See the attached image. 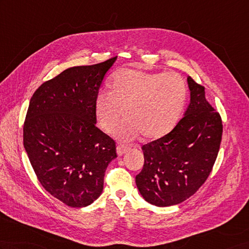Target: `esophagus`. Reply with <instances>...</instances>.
<instances>
[{
	"label": "esophagus",
	"instance_id": "esophagus-1",
	"mask_svg": "<svg viewBox=\"0 0 249 249\" xmlns=\"http://www.w3.org/2000/svg\"><path fill=\"white\" fill-rule=\"evenodd\" d=\"M128 151H129V147L124 145V144H119V145L117 146V154H118V156H123L124 154H126Z\"/></svg>",
	"mask_w": 249,
	"mask_h": 249
}]
</instances>
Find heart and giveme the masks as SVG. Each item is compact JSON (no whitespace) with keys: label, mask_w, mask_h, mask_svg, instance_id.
<instances>
[{"label":"heart","mask_w":249,"mask_h":249,"mask_svg":"<svg viewBox=\"0 0 249 249\" xmlns=\"http://www.w3.org/2000/svg\"><path fill=\"white\" fill-rule=\"evenodd\" d=\"M186 98L187 87L180 75L125 69L113 77L111 91L98 92L95 113L102 128L111 132L125 110L126 120L115 136L132 140L141 134L145 140H157L180 120Z\"/></svg>","instance_id":"obj_1"}]
</instances>
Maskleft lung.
Returning <instances> with one entry per match:
<instances>
[{
	"label": "left lung",
	"instance_id": "8db88e82",
	"mask_svg": "<svg viewBox=\"0 0 249 249\" xmlns=\"http://www.w3.org/2000/svg\"><path fill=\"white\" fill-rule=\"evenodd\" d=\"M190 105L164 137L142 146L144 165L136 176L147 203L169 207L192 196L210 175L222 141L221 115L207 102L205 87L188 77Z\"/></svg>",
	"mask_w": 249,
	"mask_h": 249
}]
</instances>
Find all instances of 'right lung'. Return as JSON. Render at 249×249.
<instances>
[{
    "instance_id": "obj_1",
    "label": "right lung",
    "mask_w": 249,
    "mask_h": 249,
    "mask_svg": "<svg viewBox=\"0 0 249 249\" xmlns=\"http://www.w3.org/2000/svg\"><path fill=\"white\" fill-rule=\"evenodd\" d=\"M117 57L69 68L33 94L23 144L41 186L69 207L89 206L102 194L115 142L98 129L95 100Z\"/></svg>"
}]
</instances>
